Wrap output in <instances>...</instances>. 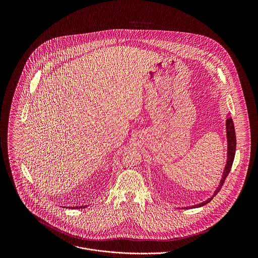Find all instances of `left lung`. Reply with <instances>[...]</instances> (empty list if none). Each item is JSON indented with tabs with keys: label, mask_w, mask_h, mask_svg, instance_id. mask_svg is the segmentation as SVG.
Returning a JSON list of instances; mask_svg holds the SVG:
<instances>
[{
	"label": "left lung",
	"mask_w": 258,
	"mask_h": 258,
	"mask_svg": "<svg viewBox=\"0 0 258 258\" xmlns=\"http://www.w3.org/2000/svg\"><path fill=\"white\" fill-rule=\"evenodd\" d=\"M226 136H227V162H226V165H225L223 174H222V179H221V184L218 186V188L216 189L214 196H216V195L221 190V186L223 185V183H224L226 177L228 176V174H229V172H230V169H231V166H232V163H233V160H234L235 149H236V138H235V131H234L233 121H232V119H231L230 116H228L227 119H226ZM212 200H213V198L207 200L206 202H204V203H202V204L192 206L191 208H200V207H203V206L207 205L208 203H210Z\"/></svg>",
	"instance_id": "left-lung-1"
}]
</instances>
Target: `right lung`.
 <instances>
[{"label":"right lung","instance_id":"1","mask_svg":"<svg viewBox=\"0 0 258 258\" xmlns=\"http://www.w3.org/2000/svg\"><path fill=\"white\" fill-rule=\"evenodd\" d=\"M82 208H86V207H76V208L74 207V209H82Z\"/></svg>","mask_w":258,"mask_h":258}]
</instances>
